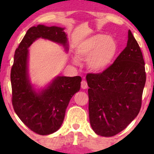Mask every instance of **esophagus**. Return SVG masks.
<instances>
[{
	"instance_id": "obj_1",
	"label": "esophagus",
	"mask_w": 154,
	"mask_h": 154,
	"mask_svg": "<svg viewBox=\"0 0 154 154\" xmlns=\"http://www.w3.org/2000/svg\"><path fill=\"white\" fill-rule=\"evenodd\" d=\"M88 83H87V82H86L85 81H82V82H81V88H83V89H87L88 88Z\"/></svg>"
}]
</instances>
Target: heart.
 Segmentation results:
<instances>
[{
    "mask_svg": "<svg viewBox=\"0 0 154 154\" xmlns=\"http://www.w3.org/2000/svg\"><path fill=\"white\" fill-rule=\"evenodd\" d=\"M118 45L114 38L104 34H96L80 42L75 54L81 60H87V66L92 72L100 73L108 68L116 56ZM73 62L78 60L73 57Z\"/></svg>",
    "mask_w": 154,
    "mask_h": 154,
    "instance_id": "obj_1",
    "label": "heart"
}]
</instances>
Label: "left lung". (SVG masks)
I'll return each mask as SVG.
<instances>
[{
  "mask_svg": "<svg viewBox=\"0 0 154 154\" xmlns=\"http://www.w3.org/2000/svg\"><path fill=\"white\" fill-rule=\"evenodd\" d=\"M86 79L92 130L100 136L116 135L138 115L146 83L142 51L130 30L127 46L113 64L101 73H88Z\"/></svg>",
  "mask_w": 154,
  "mask_h": 154,
  "instance_id": "8db88e82",
  "label": "left lung"
}]
</instances>
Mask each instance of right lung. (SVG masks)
<instances>
[{
	"label": "right lung",
	"mask_w": 154,
	"mask_h": 154,
	"mask_svg": "<svg viewBox=\"0 0 154 154\" xmlns=\"http://www.w3.org/2000/svg\"><path fill=\"white\" fill-rule=\"evenodd\" d=\"M38 38L62 45L69 41L64 28L38 24L27 31L14 52L10 73L12 106L21 121L35 133L48 135L60 129L71 97L81 88V76H56L42 89H35L29 75V48Z\"/></svg>",
	"instance_id": "right-lung-1"
}]
</instances>
